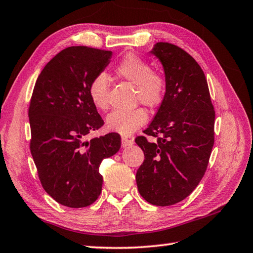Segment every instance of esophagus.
<instances>
[{"label":"esophagus","mask_w":253,"mask_h":253,"mask_svg":"<svg viewBox=\"0 0 253 253\" xmlns=\"http://www.w3.org/2000/svg\"><path fill=\"white\" fill-rule=\"evenodd\" d=\"M133 144V140H130V139H127V138H122V147L123 148H127V147H130Z\"/></svg>","instance_id":"obj_1"}]
</instances>
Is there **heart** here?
Wrapping results in <instances>:
<instances>
[{
	"label": "heart",
	"instance_id": "b5f03b06",
	"mask_svg": "<svg viewBox=\"0 0 253 253\" xmlns=\"http://www.w3.org/2000/svg\"><path fill=\"white\" fill-rule=\"evenodd\" d=\"M115 73L120 78L136 85L135 99L150 109L160 106L165 99L168 83L163 74L153 72L151 65L135 54H127L115 67ZM110 82L105 74L95 76L89 85V96L98 110L109 109ZM147 112L141 107L124 112L114 111L106 117V129L128 137L147 123Z\"/></svg>",
	"mask_w": 253,
	"mask_h": 253
}]
</instances>
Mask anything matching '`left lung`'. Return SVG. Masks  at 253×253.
I'll return each instance as SVG.
<instances>
[{
  "label": "left lung",
  "instance_id": "8db88e82",
  "mask_svg": "<svg viewBox=\"0 0 253 253\" xmlns=\"http://www.w3.org/2000/svg\"><path fill=\"white\" fill-rule=\"evenodd\" d=\"M163 67L165 99L143 132L137 137L144 161L136 174L139 193L159 207L180 202L195 190L206 173L214 144V112L204 73L180 47L165 42L150 51Z\"/></svg>",
  "mask_w": 253,
  "mask_h": 253
}]
</instances>
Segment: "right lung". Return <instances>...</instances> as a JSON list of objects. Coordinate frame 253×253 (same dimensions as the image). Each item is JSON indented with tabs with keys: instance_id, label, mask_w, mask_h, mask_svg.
<instances>
[{
	"instance_id": "obj_1",
	"label": "right lung",
	"mask_w": 253,
	"mask_h": 253,
	"mask_svg": "<svg viewBox=\"0 0 253 253\" xmlns=\"http://www.w3.org/2000/svg\"><path fill=\"white\" fill-rule=\"evenodd\" d=\"M111 58V51L67 47L46 64L35 84L29 106L30 151L42 187L62 206L92 204L103 182L100 164L121 148L115 132L84 139L103 125L90 100L89 85Z\"/></svg>"
}]
</instances>
